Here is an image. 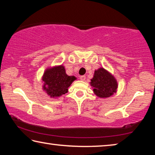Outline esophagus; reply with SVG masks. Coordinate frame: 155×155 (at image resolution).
I'll list each match as a JSON object with an SVG mask.
<instances>
[{
    "label": "esophagus",
    "mask_w": 155,
    "mask_h": 155,
    "mask_svg": "<svg viewBox=\"0 0 155 155\" xmlns=\"http://www.w3.org/2000/svg\"><path fill=\"white\" fill-rule=\"evenodd\" d=\"M85 78H86V77H85V76H81L80 77V79L81 80V81H85Z\"/></svg>",
    "instance_id": "obj_1"
}]
</instances>
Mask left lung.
<instances>
[{
    "instance_id": "8db88e82",
    "label": "left lung",
    "mask_w": 155,
    "mask_h": 155,
    "mask_svg": "<svg viewBox=\"0 0 155 155\" xmlns=\"http://www.w3.org/2000/svg\"><path fill=\"white\" fill-rule=\"evenodd\" d=\"M90 85L93 88L94 94L99 98H106L117 92L118 84L116 78L108 70L99 68L94 73Z\"/></svg>"
}]
</instances>
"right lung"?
I'll return each mask as SVG.
<instances>
[{
  "label": "right lung",
  "instance_id": "obj_1",
  "mask_svg": "<svg viewBox=\"0 0 155 155\" xmlns=\"http://www.w3.org/2000/svg\"><path fill=\"white\" fill-rule=\"evenodd\" d=\"M77 77L68 76L63 65L48 67L44 71L41 77L42 90L52 98H59L68 91V87Z\"/></svg>",
  "mask_w": 155,
  "mask_h": 155
}]
</instances>
